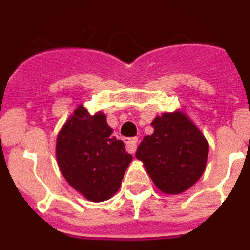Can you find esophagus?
Here are the masks:
<instances>
[{"mask_svg":"<svg viewBox=\"0 0 250 250\" xmlns=\"http://www.w3.org/2000/svg\"><path fill=\"white\" fill-rule=\"evenodd\" d=\"M126 150L130 152V154H135L136 151V146H138V139L136 138H131V139H127L126 141Z\"/></svg>","mask_w":250,"mask_h":250,"instance_id":"1","label":"esophagus"}]
</instances>
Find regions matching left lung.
I'll list each match as a JSON object with an SVG mask.
<instances>
[{"instance_id": "1", "label": "left lung", "mask_w": 250, "mask_h": 250, "mask_svg": "<svg viewBox=\"0 0 250 250\" xmlns=\"http://www.w3.org/2000/svg\"><path fill=\"white\" fill-rule=\"evenodd\" d=\"M154 132L136 150L159 190L180 194L193 187L204 173L209 145L200 130L180 111L165 112L151 123Z\"/></svg>"}]
</instances>
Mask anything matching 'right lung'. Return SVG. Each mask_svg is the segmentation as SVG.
<instances>
[{
  "label": "right lung",
  "mask_w": 250,
  "mask_h": 250,
  "mask_svg": "<svg viewBox=\"0 0 250 250\" xmlns=\"http://www.w3.org/2000/svg\"><path fill=\"white\" fill-rule=\"evenodd\" d=\"M56 158L67 183L91 202L110 199L131 163L103 112L91 115L80 105L57 135Z\"/></svg>",
  "instance_id": "1"
}]
</instances>
